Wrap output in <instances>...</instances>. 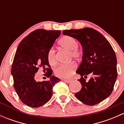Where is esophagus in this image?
<instances>
[{
    "label": "esophagus",
    "mask_w": 124,
    "mask_h": 124,
    "mask_svg": "<svg viewBox=\"0 0 124 124\" xmlns=\"http://www.w3.org/2000/svg\"><path fill=\"white\" fill-rule=\"evenodd\" d=\"M63 81L64 82H65V83H70V82H71V80H63Z\"/></svg>",
    "instance_id": "esophagus-1"
}]
</instances>
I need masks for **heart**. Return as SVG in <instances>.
<instances>
[{
	"instance_id": "heart-1",
	"label": "heart",
	"mask_w": 124,
	"mask_h": 124,
	"mask_svg": "<svg viewBox=\"0 0 124 124\" xmlns=\"http://www.w3.org/2000/svg\"><path fill=\"white\" fill-rule=\"evenodd\" d=\"M59 45L62 48L70 52V58L78 59L81 56V51L77 46V42L76 39L70 36H65L58 42ZM47 59L51 65L56 64V58L55 51L53 48H50L47 52ZM76 68L74 63H70L66 65L59 66L56 70L55 74L59 77L62 78H70L73 74Z\"/></svg>"
}]
</instances>
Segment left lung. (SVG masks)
I'll return each mask as SVG.
<instances>
[{
  "instance_id": "obj_1",
  "label": "left lung",
  "mask_w": 124,
  "mask_h": 124,
  "mask_svg": "<svg viewBox=\"0 0 124 124\" xmlns=\"http://www.w3.org/2000/svg\"><path fill=\"white\" fill-rule=\"evenodd\" d=\"M64 35L79 41L83 50L82 61L76 72L82 89L75 94L76 98L89 106H93L109 97L117 78V59L110 44L96 30L90 27L63 31ZM92 73L86 82L83 78Z\"/></svg>"
}]
</instances>
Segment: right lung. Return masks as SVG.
<instances>
[{
  "mask_svg": "<svg viewBox=\"0 0 124 124\" xmlns=\"http://www.w3.org/2000/svg\"><path fill=\"white\" fill-rule=\"evenodd\" d=\"M60 31L37 29L19 44L14 58L11 74L14 87L21 101L29 107L37 108L48 102L53 95V87L61 80L52 76L47 52L61 35ZM39 67L47 72L49 78L46 82H37L34 74ZM48 67V68L47 67Z\"/></svg>",
  "mask_w": 124,
  "mask_h": 124,
  "instance_id": "add662e5",
  "label": "right lung"
}]
</instances>
